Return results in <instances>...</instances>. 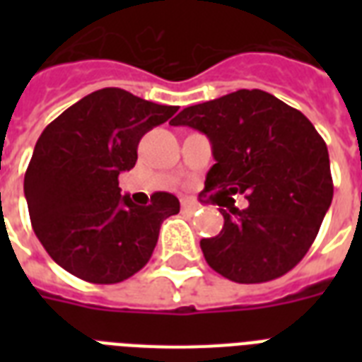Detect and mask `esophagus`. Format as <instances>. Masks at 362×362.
<instances>
[{
  "mask_svg": "<svg viewBox=\"0 0 362 362\" xmlns=\"http://www.w3.org/2000/svg\"><path fill=\"white\" fill-rule=\"evenodd\" d=\"M182 210L187 212V214H195V212L201 210V204L193 203V201H182Z\"/></svg>",
  "mask_w": 362,
  "mask_h": 362,
  "instance_id": "34e87169",
  "label": "esophagus"
}]
</instances>
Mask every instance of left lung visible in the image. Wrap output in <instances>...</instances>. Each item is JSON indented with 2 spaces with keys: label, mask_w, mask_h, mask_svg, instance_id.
Returning a JSON list of instances; mask_svg holds the SVG:
<instances>
[{
  "label": "left lung",
  "mask_w": 362,
  "mask_h": 362,
  "mask_svg": "<svg viewBox=\"0 0 362 362\" xmlns=\"http://www.w3.org/2000/svg\"><path fill=\"white\" fill-rule=\"evenodd\" d=\"M170 125L212 142L204 192L246 193L247 209H220L223 229L201 240L206 263L237 284L276 280L297 267L332 201L329 152L312 122L263 90H238L187 107Z\"/></svg>",
  "instance_id": "1"
}]
</instances>
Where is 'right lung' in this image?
Masks as SVG:
<instances>
[{"instance_id": "right-lung-1", "label": "right lung", "mask_w": 362, "mask_h": 362, "mask_svg": "<svg viewBox=\"0 0 362 362\" xmlns=\"http://www.w3.org/2000/svg\"><path fill=\"white\" fill-rule=\"evenodd\" d=\"M176 110L103 88L45 127L24 193L33 231L62 269L90 284H118L150 261L159 227L180 203L156 192L139 206L120 195L118 176L135 167L142 135Z\"/></svg>"}]
</instances>
